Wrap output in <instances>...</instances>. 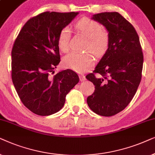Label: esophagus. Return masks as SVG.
<instances>
[{
  "label": "esophagus",
  "instance_id": "34e87169",
  "mask_svg": "<svg viewBox=\"0 0 155 155\" xmlns=\"http://www.w3.org/2000/svg\"><path fill=\"white\" fill-rule=\"evenodd\" d=\"M79 78H80V80H81V81H84L86 80V76L84 75H80Z\"/></svg>",
  "mask_w": 155,
  "mask_h": 155
}]
</instances>
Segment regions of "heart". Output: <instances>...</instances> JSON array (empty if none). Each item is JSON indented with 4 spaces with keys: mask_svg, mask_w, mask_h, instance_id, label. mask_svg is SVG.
Listing matches in <instances>:
<instances>
[{
    "mask_svg": "<svg viewBox=\"0 0 155 155\" xmlns=\"http://www.w3.org/2000/svg\"><path fill=\"white\" fill-rule=\"evenodd\" d=\"M76 28L88 38L86 47L88 50L92 51L96 57H101L106 53L110 38L101 24L89 18H83L76 22ZM71 37V31L69 26L61 29L58 37V45L63 52L69 50ZM63 62L67 68L84 73L94 66V59L90 53L71 52L64 57Z\"/></svg>",
    "mask_w": 155,
    "mask_h": 155,
    "instance_id": "heart-1",
    "label": "heart"
}]
</instances>
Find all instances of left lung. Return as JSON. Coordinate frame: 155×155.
<instances>
[{
    "mask_svg": "<svg viewBox=\"0 0 155 155\" xmlns=\"http://www.w3.org/2000/svg\"><path fill=\"white\" fill-rule=\"evenodd\" d=\"M92 19L106 28L110 42L93 73L86 76L95 85L87 104L96 114L109 117L126 108L135 96L142 78L143 53L135 29L120 13L95 14Z\"/></svg>",
    "mask_w": 155,
    "mask_h": 155,
    "instance_id": "1",
    "label": "left lung"
}]
</instances>
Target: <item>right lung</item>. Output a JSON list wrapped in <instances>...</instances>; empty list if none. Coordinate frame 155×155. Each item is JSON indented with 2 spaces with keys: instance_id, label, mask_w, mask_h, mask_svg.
Wrapping results in <instances>:
<instances>
[{
  "instance_id": "add662e5",
  "label": "right lung",
  "mask_w": 155,
  "mask_h": 155,
  "mask_svg": "<svg viewBox=\"0 0 155 155\" xmlns=\"http://www.w3.org/2000/svg\"><path fill=\"white\" fill-rule=\"evenodd\" d=\"M79 13L45 12L30 18L20 31L11 51L12 80L24 106L46 116L63 108L67 94L79 81L71 69L51 77L60 62L58 37Z\"/></svg>"
}]
</instances>
